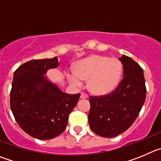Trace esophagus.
<instances>
[{
	"label": "esophagus",
	"mask_w": 161,
	"mask_h": 161,
	"mask_svg": "<svg viewBox=\"0 0 161 161\" xmlns=\"http://www.w3.org/2000/svg\"><path fill=\"white\" fill-rule=\"evenodd\" d=\"M81 97H82V98H88V97H89V95H88L86 93L82 92L81 93Z\"/></svg>",
	"instance_id": "obj_1"
}]
</instances>
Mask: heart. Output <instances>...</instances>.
I'll return each mask as SVG.
<instances>
[{"instance_id": "b5f03b06", "label": "heart", "mask_w": 161, "mask_h": 161, "mask_svg": "<svg viewBox=\"0 0 161 161\" xmlns=\"http://www.w3.org/2000/svg\"><path fill=\"white\" fill-rule=\"evenodd\" d=\"M121 75V64L116 58L93 55L81 60L75 72H68L67 79L75 86L88 81L89 90L97 95L109 94L117 87Z\"/></svg>"}]
</instances>
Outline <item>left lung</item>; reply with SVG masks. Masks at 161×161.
Masks as SVG:
<instances>
[{
    "label": "left lung",
    "mask_w": 161,
    "mask_h": 161,
    "mask_svg": "<svg viewBox=\"0 0 161 161\" xmlns=\"http://www.w3.org/2000/svg\"><path fill=\"white\" fill-rule=\"evenodd\" d=\"M123 79L108 94L91 96L90 127L103 137H114L126 131L138 117L146 97L143 69L130 57L119 58Z\"/></svg>",
    "instance_id": "8db88e82"
}]
</instances>
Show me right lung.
I'll use <instances>...</instances> for the list:
<instances>
[{
  "mask_svg": "<svg viewBox=\"0 0 161 161\" xmlns=\"http://www.w3.org/2000/svg\"><path fill=\"white\" fill-rule=\"evenodd\" d=\"M58 66V58L28 61L14 72L10 107L19 127L32 137L49 140L66 130L80 94L62 92L43 76Z\"/></svg>",
  "mask_w": 161,
  "mask_h": 161,
  "instance_id": "1",
  "label": "right lung"
}]
</instances>
